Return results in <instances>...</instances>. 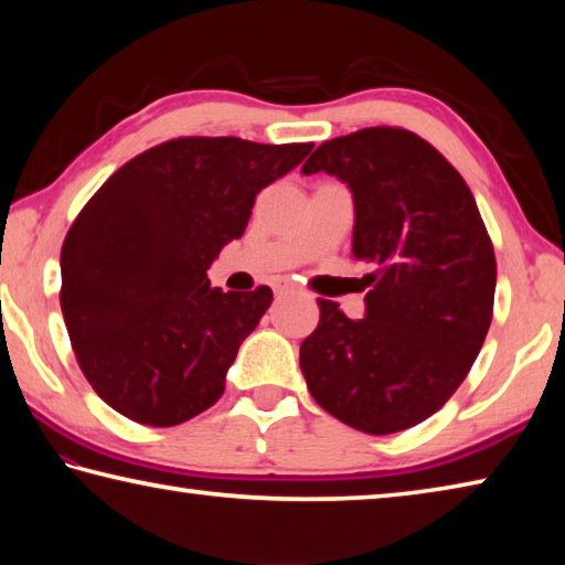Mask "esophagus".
<instances>
[{
  "instance_id": "obj_1",
  "label": "esophagus",
  "mask_w": 565,
  "mask_h": 565,
  "mask_svg": "<svg viewBox=\"0 0 565 565\" xmlns=\"http://www.w3.org/2000/svg\"><path fill=\"white\" fill-rule=\"evenodd\" d=\"M296 286L291 281H279V286H276V294H294Z\"/></svg>"
}]
</instances>
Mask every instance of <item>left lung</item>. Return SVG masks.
I'll return each instance as SVG.
<instances>
[{"instance_id": "obj_1", "label": "left lung", "mask_w": 565, "mask_h": 565, "mask_svg": "<svg viewBox=\"0 0 565 565\" xmlns=\"http://www.w3.org/2000/svg\"><path fill=\"white\" fill-rule=\"evenodd\" d=\"M303 174L353 196V259L369 264L366 317L319 299L301 343L317 404L363 434H396L436 414L471 371L493 317L495 256L463 177L416 137L371 127L313 151Z\"/></svg>"}]
</instances>
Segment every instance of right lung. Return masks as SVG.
Segmentation results:
<instances>
[{"label":"right lung","instance_id":"add662e5","mask_svg":"<svg viewBox=\"0 0 565 565\" xmlns=\"http://www.w3.org/2000/svg\"><path fill=\"white\" fill-rule=\"evenodd\" d=\"M313 145L181 137L104 181L62 246V313L99 398L137 424L177 426L214 406L269 286L212 289L209 266L242 238L256 194Z\"/></svg>","mask_w":565,"mask_h":565}]
</instances>
